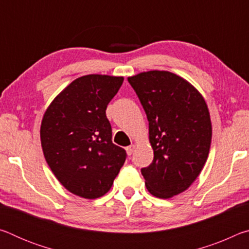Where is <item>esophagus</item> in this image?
Listing matches in <instances>:
<instances>
[{
	"label": "esophagus",
	"mask_w": 249,
	"mask_h": 249,
	"mask_svg": "<svg viewBox=\"0 0 249 249\" xmlns=\"http://www.w3.org/2000/svg\"><path fill=\"white\" fill-rule=\"evenodd\" d=\"M134 150H135V146L134 145H130L128 147H126V153H127L128 156L132 155L134 153Z\"/></svg>",
	"instance_id": "obj_1"
}]
</instances>
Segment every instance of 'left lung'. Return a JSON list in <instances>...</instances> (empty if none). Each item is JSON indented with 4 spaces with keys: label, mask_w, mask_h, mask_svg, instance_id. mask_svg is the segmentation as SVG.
Wrapping results in <instances>:
<instances>
[{
    "label": "left lung",
    "mask_w": 249,
    "mask_h": 249,
    "mask_svg": "<svg viewBox=\"0 0 249 249\" xmlns=\"http://www.w3.org/2000/svg\"><path fill=\"white\" fill-rule=\"evenodd\" d=\"M148 120L153 162L142 175L150 195H180L195 182L209 157L212 124L205 100L180 75L150 70L127 78Z\"/></svg>",
    "instance_id": "obj_1"
}]
</instances>
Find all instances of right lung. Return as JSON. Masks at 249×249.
I'll use <instances>...</instances> for the list:
<instances>
[{"mask_svg": "<svg viewBox=\"0 0 249 249\" xmlns=\"http://www.w3.org/2000/svg\"><path fill=\"white\" fill-rule=\"evenodd\" d=\"M124 77L87 74L68 84L45 111L41 148L53 174L69 192L98 199L111 189L126 153L113 144L105 114Z\"/></svg>", "mask_w": 249, "mask_h": 249, "instance_id": "add662e5", "label": "right lung"}]
</instances>
